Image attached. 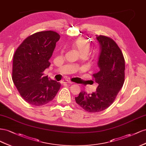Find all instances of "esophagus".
<instances>
[{
  "label": "esophagus",
  "mask_w": 146,
  "mask_h": 146,
  "mask_svg": "<svg viewBox=\"0 0 146 146\" xmlns=\"http://www.w3.org/2000/svg\"><path fill=\"white\" fill-rule=\"evenodd\" d=\"M61 83H68V84H73V82L69 80H64V81H61Z\"/></svg>",
  "instance_id": "1"
}]
</instances>
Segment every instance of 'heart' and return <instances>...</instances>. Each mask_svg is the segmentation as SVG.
Listing matches in <instances>:
<instances>
[{
  "mask_svg": "<svg viewBox=\"0 0 146 146\" xmlns=\"http://www.w3.org/2000/svg\"><path fill=\"white\" fill-rule=\"evenodd\" d=\"M72 47L77 50L79 54L81 57H86L89 54L90 51L91 46L90 43L88 40L86 38L80 37L75 41H74L72 44ZM63 52V51H61V53Z\"/></svg>",
  "mask_w": 146,
  "mask_h": 146,
  "instance_id": "1",
  "label": "heart"
}]
</instances>
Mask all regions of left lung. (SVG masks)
<instances>
[{
	"label": "left lung",
	"mask_w": 146,
	"mask_h": 146,
	"mask_svg": "<svg viewBox=\"0 0 146 146\" xmlns=\"http://www.w3.org/2000/svg\"><path fill=\"white\" fill-rule=\"evenodd\" d=\"M97 39L100 44V71L92 75L98 85L97 90L92 94L81 91L75 97L78 105L89 112H100L111 106L125 80V59L117 43L105 35L97 36Z\"/></svg>",
	"instance_id": "left-lung-1"
}]
</instances>
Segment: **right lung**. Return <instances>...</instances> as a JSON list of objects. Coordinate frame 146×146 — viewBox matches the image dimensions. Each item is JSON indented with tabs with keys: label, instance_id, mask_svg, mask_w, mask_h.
<instances>
[{
	"label": "right lung",
	"instance_id": "obj_1",
	"mask_svg": "<svg viewBox=\"0 0 146 146\" xmlns=\"http://www.w3.org/2000/svg\"><path fill=\"white\" fill-rule=\"evenodd\" d=\"M59 34L52 31L35 33L25 39L13 56L12 80L25 101L42 106L52 101L61 84L44 76Z\"/></svg>",
	"mask_w": 146,
	"mask_h": 146
}]
</instances>
